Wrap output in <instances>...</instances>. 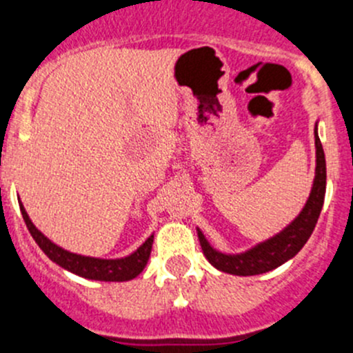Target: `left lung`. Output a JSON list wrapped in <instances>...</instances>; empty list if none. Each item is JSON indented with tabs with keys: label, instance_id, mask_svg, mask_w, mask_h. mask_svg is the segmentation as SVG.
Returning a JSON list of instances; mask_svg holds the SVG:
<instances>
[{
	"label": "left lung",
	"instance_id": "obj_1",
	"mask_svg": "<svg viewBox=\"0 0 353 353\" xmlns=\"http://www.w3.org/2000/svg\"><path fill=\"white\" fill-rule=\"evenodd\" d=\"M314 132H316L317 157L316 179H314L312 191H310L305 207L285 231H281L274 238L268 239V241L260 243V245L248 250V252L239 253V255H225V253L212 248L207 239H205V236L201 234L200 229H198V239H200L203 255L207 256V260L215 269L234 276L263 274V272L279 268L281 263H285L286 260L295 256L302 250V246L305 245L307 239L312 234L314 228H316L321 208H323L324 203V194H326V159H324L321 139L317 136V129H314Z\"/></svg>",
	"mask_w": 353,
	"mask_h": 353
}]
</instances>
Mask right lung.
Instances as JSON below:
<instances>
[{
    "instance_id": "obj_1",
    "label": "right lung",
    "mask_w": 353,
    "mask_h": 353,
    "mask_svg": "<svg viewBox=\"0 0 353 353\" xmlns=\"http://www.w3.org/2000/svg\"><path fill=\"white\" fill-rule=\"evenodd\" d=\"M20 212H22V217L23 221H26L27 229H29V232L32 234V238L36 239L39 248L43 250L54 263H58L60 268L67 269V271L74 272V274L81 276V278L97 279V281H129V279H134L136 276L145 269L146 262H148L150 259V253H152L153 236H150L132 255L125 256V259L105 260L70 253L67 252V250L57 246L54 243H51L43 232L37 231L36 225L30 222L29 215H27L22 203H20Z\"/></svg>"
}]
</instances>
